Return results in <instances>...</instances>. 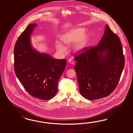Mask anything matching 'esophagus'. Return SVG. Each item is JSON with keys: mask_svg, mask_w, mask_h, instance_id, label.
<instances>
[{"mask_svg": "<svg viewBox=\"0 0 133 133\" xmlns=\"http://www.w3.org/2000/svg\"><path fill=\"white\" fill-rule=\"evenodd\" d=\"M68 62L71 65H74V61H73V60L72 59H69L68 60Z\"/></svg>", "mask_w": 133, "mask_h": 133, "instance_id": "1", "label": "esophagus"}]
</instances>
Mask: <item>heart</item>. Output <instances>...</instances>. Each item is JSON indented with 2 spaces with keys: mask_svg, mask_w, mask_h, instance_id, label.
<instances>
[{
  "mask_svg": "<svg viewBox=\"0 0 133 133\" xmlns=\"http://www.w3.org/2000/svg\"><path fill=\"white\" fill-rule=\"evenodd\" d=\"M86 29L83 28H77L66 31L61 36L63 42L66 45H74L73 50L78 53L82 51L85 48L89 39L88 34H85ZM56 48L60 54H64L66 52V48L62 43L57 40Z\"/></svg>",
  "mask_w": 133,
  "mask_h": 133,
  "instance_id": "heart-1",
  "label": "heart"
}]
</instances>
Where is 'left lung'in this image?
Segmentation results:
<instances>
[{"instance_id":"8db88e82","label":"left lung","mask_w":133,"mask_h":133,"mask_svg":"<svg viewBox=\"0 0 133 133\" xmlns=\"http://www.w3.org/2000/svg\"><path fill=\"white\" fill-rule=\"evenodd\" d=\"M79 91L88 100L109 96L116 88L124 65L120 38L107 25L99 44L75 58Z\"/></svg>"}]
</instances>
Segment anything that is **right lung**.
I'll use <instances>...</instances> for the list:
<instances>
[{"label": "right lung", "instance_id": "add662e5", "mask_svg": "<svg viewBox=\"0 0 133 133\" xmlns=\"http://www.w3.org/2000/svg\"><path fill=\"white\" fill-rule=\"evenodd\" d=\"M37 26L36 23L29 24L16 43L15 72L31 96L41 100H49L57 94L58 80L65 69L66 61L55 59L32 46L30 36Z\"/></svg>", "mask_w": 133, "mask_h": 133}]
</instances>
